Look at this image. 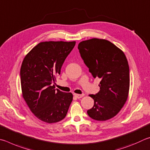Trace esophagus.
<instances>
[{"instance_id":"obj_1","label":"esophagus","mask_w":150,"mask_h":150,"mask_svg":"<svg viewBox=\"0 0 150 150\" xmlns=\"http://www.w3.org/2000/svg\"><path fill=\"white\" fill-rule=\"evenodd\" d=\"M74 96L76 98H78V99L82 98H83V96H84V95H83V94H76V93L74 94Z\"/></svg>"}]
</instances>
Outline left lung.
I'll return each instance as SVG.
<instances>
[{"label":"left lung","mask_w":150,"mask_h":150,"mask_svg":"<svg viewBox=\"0 0 150 150\" xmlns=\"http://www.w3.org/2000/svg\"><path fill=\"white\" fill-rule=\"evenodd\" d=\"M78 49L93 78L101 80L99 92L90 95L94 105L88 115L100 121L111 119L119 113L128 96L130 74L127 57L122 50L105 39L83 41Z\"/></svg>","instance_id":"1"}]
</instances>
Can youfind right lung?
Here are the masks:
<instances>
[{"label":"right lung","mask_w":150,"mask_h":150,"mask_svg":"<svg viewBox=\"0 0 150 150\" xmlns=\"http://www.w3.org/2000/svg\"><path fill=\"white\" fill-rule=\"evenodd\" d=\"M76 41L41 42L26 54L20 69L22 96L30 111L47 123L64 119L73 99L71 93L54 89L66 58Z\"/></svg>","instance_id":"obj_1"}]
</instances>
